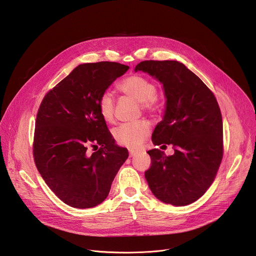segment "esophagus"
I'll use <instances>...</instances> for the list:
<instances>
[{"mask_svg":"<svg viewBox=\"0 0 256 256\" xmlns=\"http://www.w3.org/2000/svg\"><path fill=\"white\" fill-rule=\"evenodd\" d=\"M128 153H130V157H134L138 154V152L134 150H130Z\"/></svg>","mask_w":256,"mask_h":256,"instance_id":"obj_1","label":"esophagus"}]
</instances>
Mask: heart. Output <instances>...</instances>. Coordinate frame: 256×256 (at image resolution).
Here are the masks:
<instances>
[{
	"label": "heart",
	"mask_w": 256,
	"mask_h": 256,
	"mask_svg": "<svg viewBox=\"0 0 256 256\" xmlns=\"http://www.w3.org/2000/svg\"><path fill=\"white\" fill-rule=\"evenodd\" d=\"M122 93L140 103L144 110L154 112L158 107L155 84L142 75H132L118 85ZM99 112L107 122L114 120V97L110 92H104L99 99ZM151 126L147 120L128 122L114 130L116 142L130 149H138L150 136Z\"/></svg>",
	"instance_id": "b5f03b06"
}]
</instances>
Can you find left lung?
<instances>
[{"mask_svg":"<svg viewBox=\"0 0 256 256\" xmlns=\"http://www.w3.org/2000/svg\"><path fill=\"white\" fill-rule=\"evenodd\" d=\"M142 70L159 81L166 98L163 120L156 126V146L173 144L174 154L148 151L152 165L144 172L153 194L161 202L184 206L198 200L210 186L223 158L220 107L206 84L176 60H144Z\"/></svg>","mask_w":256,"mask_h":256,"instance_id":"8db88e82","label":"left lung"}]
</instances>
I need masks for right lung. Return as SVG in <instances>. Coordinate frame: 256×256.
<instances>
[{
    "label": "right lung",
    "mask_w": 256,
    "mask_h": 256,
    "mask_svg": "<svg viewBox=\"0 0 256 256\" xmlns=\"http://www.w3.org/2000/svg\"><path fill=\"white\" fill-rule=\"evenodd\" d=\"M128 68L114 62L79 64L40 106L35 165L48 186L70 206L88 208L101 204L128 157V150L116 144L98 107L101 95ZM90 146L98 149L90 154Z\"/></svg>",
    "instance_id": "1"
}]
</instances>
